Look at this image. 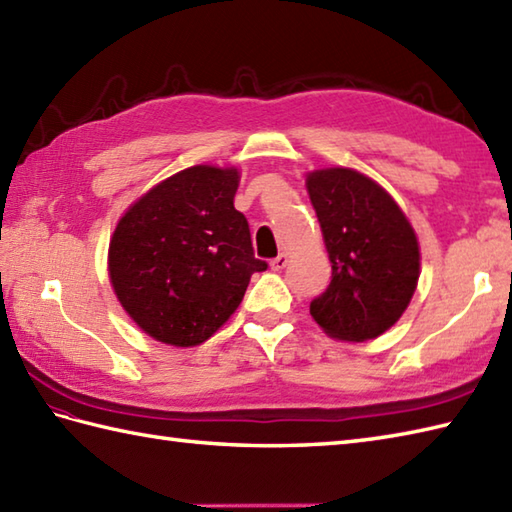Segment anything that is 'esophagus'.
Here are the masks:
<instances>
[{"instance_id":"obj_1","label":"esophagus","mask_w":512,"mask_h":512,"mask_svg":"<svg viewBox=\"0 0 512 512\" xmlns=\"http://www.w3.org/2000/svg\"><path fill=\"white\" fill-rule=\"evenodd\" d=\"M288 266V255L286 253H279L273 262H270V268L273 270H284Z\"/></svg>"}]
</instances>
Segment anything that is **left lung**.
I'll return each mask as SVG.
<instances>
[{
  "label": "left lung",
  "instance_id": "8db88e82",
  "mask_svg": "<svg viewBox=\"0 0 512 512\" xmlns=\"http://www.w3.org/2000/svg\"><path fill=\"white\" fill-rule=\"evenodd\" d=\"M306 187L332 262L310 314L339 341H369L407 310L420 277L418 239L394 198L354 169L308 173Z\"/></svg>",
  "mask_w": 512,
  "mask_h": 512
}]
</instances>
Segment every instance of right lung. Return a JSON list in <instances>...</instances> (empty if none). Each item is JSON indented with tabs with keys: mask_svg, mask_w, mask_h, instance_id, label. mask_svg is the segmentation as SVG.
I'll return each instance as SVG.
<instances>
[{
	"mask_svg": "<svg viewBox=\"0 0 512 512\" xmlns=\"http://www.w3.org/2000/svg\"><path fill=\"white\" fill-rule=\"evenodd\" d=\"M237 169L189 167L162 180L121 217L110 242L118 301L160 343H204L262 273L244 213L233 206Z\"/></svg>",
	"mask_w": 512,
	"mask_h": 512,
	"instance_id": "right-lung-1",
	"label": "right lung"
}]
</instances>
